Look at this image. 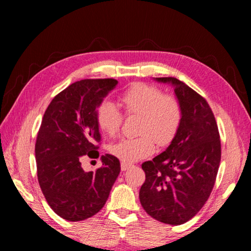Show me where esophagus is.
<instances>
[{"label": "esophagus", "instance_id": "34e87169", "mask_svg": "<svg viewBox=\"0 0 251 251\" xmlns=\"http://www.w3.org/2000/svg\"><path fill=\"white\" fill-rule=\"evenodd\" d=\"M121 168H122L123 172H125L128 168H130V164H127V163H124V161H122V163H121Z\"/></svg>", "mask_w": 251, "mask_h": 251}]
</instances>
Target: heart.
<instances>
[{"label":"heart","instance_id":"heart-1","mask_svg":"<svg viewBox=\"0 0 251 251\" xmlns=\"http://www.w3.org/2000/svg\"><path fill=\"white\" fill-rule=\"evenodd\" d=\"M125 112L142 117L139 137L122 138L110 144L108 151L124 163H135L155 151V142L168 145L179 129L182 118L180 103L176 97L164 95L159 88L145 83L133 84L120 96ZM96 122L105 134L114 135L121 128L123 114L118 106L104 100L96 109Z\"/></svg>","mask_w":251,"mask_h":251}]
</instances>
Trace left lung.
Returning <instances> with one entry per match:
<instances>
[{
	"instance_id": "1",
	"label": "left lung",
	"mask_w": 251,
	"mask_h": 251,
	"mask_svg": "<svg viewBox=\"0 0 251 251\" xmlns=\"http://www.w3.org/2000/svg\"><path fill=\"white\" fill-rule=\"evenodd\" d=\"M172 85L180 103L179 129L166 151L142 165L146 179L139 201L152 218L168 225L192 219L214 188L222 147L211 108L198 93L175 77H154Z\"/></svg>"
}]
</instances>
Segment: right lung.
Here are the masks:
<instances>
[{
	"mask_svg": "<svg viewBox=\"0 0 251 251\" xmlns=\"http://www.w3.org/2000/svg\"><path fill=\"white\" fill-rule=\"evenodd\" d=\"M117 84L114 78L71 84L54 97L42 120L35 144L37 179L50 207L69 222L97 214L120 175V160L109 154L100 156L103 166L94 173L82 167L87 156H100L96 109Z\"/></svg>",
	"mask_w": 251,
	"mask_h": 251,
	"instance_id": "1",
	"label": "right lung"
}]
</instances>
